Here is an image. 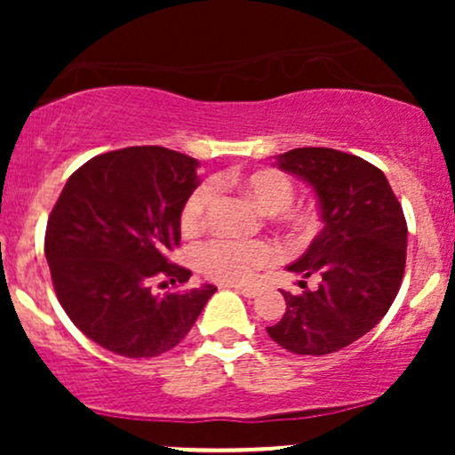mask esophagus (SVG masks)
I'll use <instances>...</instances> for the list:
<instances>
[{
    "instance_id": "obj_1",
    "label": "esophagus",
    "mask_w": 455,
    "mask_h": 455,
    "mask_svg": "<svg viewBox=\"0 0 455 455\" xmlns=\"http://www.w3.org/2000/svg\"><path fill=\"white\" fill-rule=\"evenodd\" d=\"M235 289H237L243 297H257L260 293L259 286H252V284H242V286H235Z\"/></svg>"
}]
</instances>
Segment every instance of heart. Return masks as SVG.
Segmentation results:
<instances>
[{
  "mask_svg": "<svg viewBox=\"0 0 455 455\" xmlns=\"http://www.w3.org/2000/svg\"><path fill=\"white\" fill-rule=\"evenodd\" d=\"M242 190L250 201L282 222L293 237L310 239L321 227V207L315 201L293 205L295 184L278 169H260L242 177ZM218 201V184L207 180L188 195L181 205L180 224L186 233L198 231L210 218ZM278 259V248L265 239L257 242H231V239H207L192 252L195 267L205 278L216 282H243L257 269L267 267Z\"/></svg>",
  "mask_w": 455,
  "mask_h": 455,
  "instance_id": "obj_1",
  "label": "heart"
}]
</instances>
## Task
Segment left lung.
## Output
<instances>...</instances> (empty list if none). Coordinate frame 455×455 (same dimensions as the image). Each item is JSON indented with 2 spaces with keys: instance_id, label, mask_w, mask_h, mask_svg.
<instances>
[{
  "instance_id": "left-lung-1",
  "label": "left lung",
  "mask_w": 455,
  "mask_h": 455,
  "mask_svg": "<svg viewBox=\"0 0 455 455\" xmlns=\"http://www.w3.org/2000/svg\"><path fill=\"white\" fill-rule=\"evenodd\" d=\"M280 169L315 188L323 231L291 271L321 275L315 291H282L286 312L267 327L271 340L297 355H329L353 344L387 315L406 265V220L379 166L329 148L278 156Z\"/></svg>"
}]
</instances>
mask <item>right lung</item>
I'll return each mask as SVG.
<instances>
[{"instance_id": "1", "label": "right lung", "mask_w": 455, "mask_h": 455, "mask_svg": "<svg viewBox=\"0 0 455 455\" xmlns=\"http://www.w3.org/2000/svg\"><path fill=\"white\" fill-rule=\"evenodd\" d=\"M196 166L156 145L107 151L78 166L57 198L44 235L55 295L107 351L130 359L171 351L216 293L212 284L151 291L156 280L190 278L169 257L180 245L181 205L198 186Z\"/></svg>"}]
</instances>
